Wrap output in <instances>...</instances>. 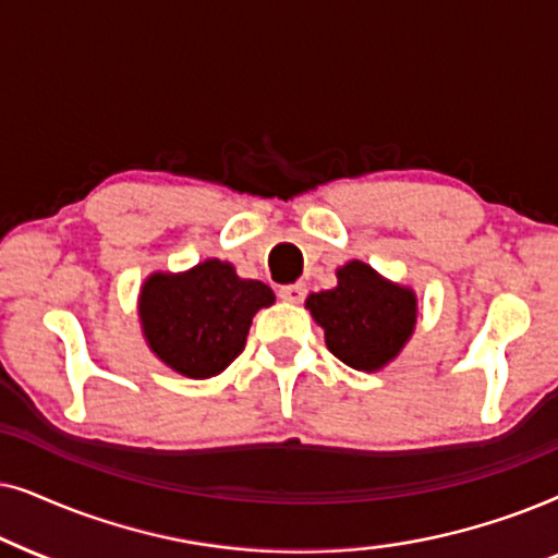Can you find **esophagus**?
Segmentation results:
<instances>
[{
  "label": "esophagus",
  "mask_w": 558,
  "mask_h": 558,
  "mask_svg": "<svg viewBox=\"0 0 558 558\" xmlns=\"http://www.w3.org/2000/svg\"><path fill=\"white\" fill-rule=\"evenodd\" d=\"M280 299L291 301V303H301L306 299V286L303 283H291V286H280Z\"/></svg>",
  "instance_id": "34e87169"
}]
</instances>
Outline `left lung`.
Segmentation results:
<instances>
[{
  "instance_id": "1",
  "label": "left lung",
  "mask_w": 558,
  "mask_h": 558,
  "mask_svg": "<svg viewBox=\"0 0 558 558\" xmlns=\"http://www.w3.org/2000/svg\"><path fill=\"white\" fill-rule=\"evenodd\" d=\"M337 278L339 286L331 291L311 293L306 308L324 326L333 356L373 373L388 365L413 333L415 295L356 259L341 267Z\"/></svg>"
}]
</instances>
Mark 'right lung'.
Listing matches in <instances>:
<instances>
[{"label":"right lung","mask_w":558,"mask_h":558,"mask_svg":"<svg viewBox=\"0 0 558 558\" xmlns=\"http://www.w3.org/2000/svg\"><path fill=\"white\" fill-rule=\"evenodd\" d=\"M272 301L265 283L206 259L183 275H153L140 295V318L147 344L168 367L206 380L242 354L252 316Z\"/></svg>","instance_id":"add662e5"}]
</instances>
